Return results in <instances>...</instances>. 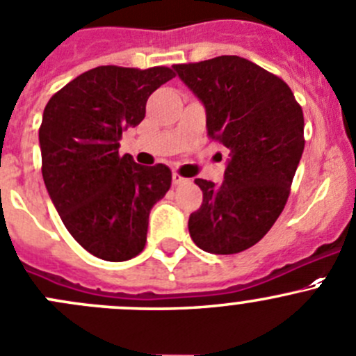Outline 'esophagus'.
I'll return each mask as SVG.
<instances>
[{
  "label": "esophagus",
  "mask_w": 356,
  "mask_h": 356,
  "mask_svg": "<svg viewBox=\"0 0 356 356\" xmlns=\"http://www.w3.org/2000/svg\"><path fill=\"white\" fill-rule=\"evenodd\" d=\"M172 179H174V184H186V182H189V179H184L181 174H177V172H174V175H172Z\"/></svg>",
  "instance_id": "34e87169"
}]
</instances>
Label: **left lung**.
Wrapping results in <instances>:
<instances>
[{
    "label": "left lung",
    "instance_id": "obj_1",
    "mask_svg": "<svg viewBox=\"0 0 356 356\" xmlns=\"http://www.w3.org/2000/svg\"><path fill=\"white\" fill-rule=\"evenodd\" d=\"M202 101L207 136L231 151L224 181L195 179L203 202L189 234L210 254L257 243L284 210L305 149V116L287 83L238 55L175 64Z\"/></svg>",
    "mask_w": 356,
    "mask_h": 356
}]
</instances>
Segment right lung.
<instances>
[{
	"label": "right lung",
	"mask_w": 356,
	"mask_h": 356,
	"mask_svg": "<svg viewBox=\"0 0 356 356\" xmlns=\"http://www.w3.org/2000/svg\"><path fill=\"white\" fill-rule=\"evenodd\" d=\"M174 76L165 65H99L69 81L44 108V186L71 236L95 257L122 262L144 250L149 212L170 189L172 172L120 156V139L143 122L149 95Z\"/></svg>",
	"instance_id": "1"
}]
</instances>
